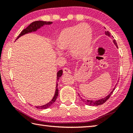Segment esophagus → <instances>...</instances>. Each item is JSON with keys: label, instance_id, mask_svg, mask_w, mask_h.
<instances>
[{"label": "esophagus", "instance_id": "1", "mask_svg": "<svg viewBox=\"0 0 133 133\" xmlns=\"http://www.w3.org/2000/svg\"><path fill=\"white\" fill-rule=\"evenodd\" d=\"M63 73L64 75H67V74L70 73V70L68 68H67V67H64V68L63 69Z\"/></svg>", "mask_w": 133, "mask_h": 133}]
</instances>
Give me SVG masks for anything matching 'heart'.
I'll return each mask as SVG.
<instances>
[{"instance_id":"1","label":"heart","mask_w":133,"mask_h":133,"mask_svg":"<svg viewBox=\"0 0 133 133\" xmlns=\"http://www.w3.org/2000/svg\"><path fill=\"white\" fill-rule=\"evenodd\" d=\"M93 31L88 24L83 23L64 28L56 40V45L59 51L70 50L72 56L80 58L87 55L90 49ZM58 55L61 53L58 51Z\"/></svg>"}]
</instances>
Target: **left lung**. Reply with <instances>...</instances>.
<instances>
[{
	"label": "left lung",
	"mask_w": 133,
	"mask_h": 133,
	"mask_svg": "<svg viewBox=\"0 0 133 133\" xmlns=\"http://www.w3.org/2000/svg\"><path fill=\"white\" fill-rule=\"evenodd\" d=\"M105 35L108 36H110L111 37V35H110V33L109 31H105ZM112 42H113L114 44L116 45V46L117 48H118V46H117V43L116 42V40H112ZM117 85V84H116ZM116 85H115V87H114V88L112 89V90L111 91V93H110L109 95H107V96H105V97L104 98H102L100 99V100H85V99H83V98H81L82 99V100L83 101V102H84L85 104H87L89 105H93V106H95V105H101V104H103V103H104L106 101L108 100L110 98V97L111 96V94L112 93V92L114 91V89H115V87H116ZM78 96H79V94H78ZM82 98V97H81Z\"/></svg>",
	"instance_id": "1"
}]
</instances>
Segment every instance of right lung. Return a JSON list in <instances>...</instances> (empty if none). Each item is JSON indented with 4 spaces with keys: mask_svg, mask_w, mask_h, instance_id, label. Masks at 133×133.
<instances>
[{
    "mask_svg": "<svg viewBox=\"0 0 133 133\" xmlns=\"http://www.w3.org/2000/svg\"><path fill=\"white\" fill-rule=\"evenodd\" d=\"M51 23H52V22H44V21L33 22L30 24H29V25L27 27L26 29H24L22 30V31L21 33V34L18 36L16 40L17 39H19L20 37H21L22 36L28 34V33H29L35 32V31H36L38 29H40V28H42V27H43V26L46 25V24H51ZM62 74H63L62 70H60L58 71V72L57 73V81H58V79L61 77V76H62ZM57 87H58V82H57V83H56V87L55 95H54L53 98L51 99L50 102H49L48 103H47L46 104L40 105V106H36V108L39 109H48V108L50 107L51 105L56 102V99L57 98V96L58 94V89Z\"/></svg>",
    "mask_w": 133,
    "mask_h": 133,
    "instance_id": "obj_1",
    "label": "right lung"
}]
</instances>
